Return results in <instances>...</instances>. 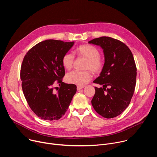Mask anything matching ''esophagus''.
Listing matches in <instances>:
<instances>
[{
  "label": "esophagus",
  "mask_w": 157,
  "mask_h": 157,
  "mask_svg": "<svg viewBox=\"0 0 157 157\" xmlns=\"http://www.w3.org/2000/svg\"><path fill=\"white\" fill-rule=\"evenodd\" d=\"M83 87H84V86H77V90H78V91H79L80 89H82Z\"/></svg>",
  "instance_id": "obj_1"
}]
</instances>
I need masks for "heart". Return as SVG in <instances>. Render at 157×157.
I'll return each mask as SVG.
<instances>
[{
	"label": "heart",
	"instance_id": "heart-1",
	"mask_svg": "<svg viewBox=\"0 0 157 157\" xmlns=\"http://www.w3.org/2000/svg\"><path fill=\"white\" fill-rule=\"evenodd\" d=\"M75 53L81 57L86 59L84 69L90 70L94 73L101 72L103 68L104 63L101 59L99 50L90 44H82L79 46L75 50ZM75 60V55L68 53L64 55L62 58V64L64 68L70 70L72 68ZM92 79V74L89 70L85 71H73L67 74L65 81L67 83L84 86Z\"/></svg>",
	"mask_w": 157,
	"mask_h": 157
}]
</instances>
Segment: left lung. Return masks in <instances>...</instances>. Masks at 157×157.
I'll return each mask as SVG.
<instances>
[{"label":"left lung","mask_w":157,"mask_h":157,"mask_svg":"<svg viewBox=\"0 0 157 157\" xmlns=\"http://www.w3.org/2000/svg\"><path fill=\"white\" fill-rule=\"evenodd\" d=\"M88 43L99 46L104 55L102 71L93 81L102 87H95L92 105L105 118L117 117L128 107L135 90L137 68L133 55L125 44L109 36Z\"/></svg>","instance_id":"left-lung-1"}]
</instances>
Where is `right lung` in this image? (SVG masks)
Returning a JSON list of instances; mask_svg holds the SVG:
<instances>
[{
    "label": "right lung",
    "instance_id": "add662e5",
    "mask_svg": "<svg viewBox=\"0 0 157 157\" xmlns=\"http://www.w3.org/2000/svg\"><path fill=\"white\" fill-rule=\"evenodd\" d=\"M75 42L47 40L32 47L25 55L20 70L21 87L33 113L47 121L59 119L68 109L76 86L62 82L65 75L62 58ZM61 85L58 94L53 93L55 81Z\"/></svg>",
    "mask_w": 157,
    "mask_h": 157
}]
</instances>
